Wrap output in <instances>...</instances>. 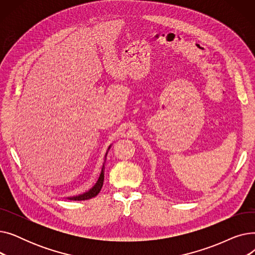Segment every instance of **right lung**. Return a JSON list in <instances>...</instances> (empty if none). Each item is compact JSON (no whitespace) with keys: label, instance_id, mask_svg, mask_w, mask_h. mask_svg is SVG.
Here are the masks:
<instances>
[{"label":"right lung","instance_id":"right-lung-1","mask_svg":"<svg viewBox=\"0 0 255 255\" xmlns=\"http://www.w3.org/2000/svg\"><path fill=\"white\" fill-rule=\"evenodd\" d=\"M102 169H103V168H102ZM103 180H104V175H103V170H102L101 175H100V177H99V179H98L96 185L94 186L90 191H88V192H86V193H84V194H82V195L74 196V197H69V199H70V200H85V199H90V198H92V197H95V196L100 192V190H101V188H102V186H103Z\"/></svg>","mask_w":255,"mask_h":255}]
</instances>
